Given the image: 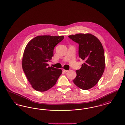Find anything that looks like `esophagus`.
<instances>
[{
    "label": "esophagus",
    "mask_w": 125,
    "mask_h": 125,
    "mask_svg": "<svg viewBox=\"0 0 125 125\" xmlns=\"http://www.w3.org/2000/svg\"><path fill=\"white\" fill-rule=\"evenodd\" d=\"M68 71V70H65V69H63V72L64 73H66Z\"/></svg>",
    "instance_id": "esophagus-1"
}]
</instances>
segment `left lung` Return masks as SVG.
Here are the masks:
<instances>
[{
    "instance_id": "1",
    "label": "left lung",
    "mask_w": 125,
    "mask_h": 125,
    "mask_svg": "<svg viewBox=\"0 0 125 125\" xmlns=\"http://www.w3.org/2000/svg\"><path fill=\"white\" fill-rule=\"evenodd\" d=\"M68 37L79 44V56L85 61L81 68L76 71L77 76L73 82L79 88L88 90L98 82L104 70L103 45L96 37L89 33H79Z\"/></svg>"
}]
</instances>
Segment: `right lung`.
<instances>
[{"label":"right lung","instance_id":"right-lung-1","mask_svg":"<svg viewBox=\"0 0 125 125\" xmlns=\"http://www.w3.org/2000/svg\"><path fill=\"white\" fill-rule=\"evenodd\" d=\"M64 36H39L31 39L24 50L22 67L32 87L44 92L55 85L62 71L48 66V61L53 56L55 46Z\"/></svg>","mask_w":125,"mask_h":125}]
</instances>
